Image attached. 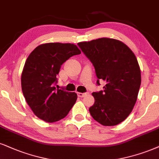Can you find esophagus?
<instances>
[{"label": "esophagus", "mask_w": 159, "mask_h": 159, "mask_svg": "<svg viewBox=\"0 0 159 159\" xmlns=\"http://www.w3.org/2000/svg\"><path fill=\"white\" fill-rule=\"evenodd\" d=\"M88 94H89V93H87V92L86 93H77V95L79 97H84Z\"/></svg>", "instance_id": "34e87169"}]
</instances>
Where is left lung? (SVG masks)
Returning <instances> with one entry per match:
<instances>
[{
	"label": "left lung",
	"instance_id": "1",
	"mask_svg": "<svg viewBox=\"0 0 159 159\" xmlns=\"http://www.w3.org/2000/svg\"><path fill=\"white\" fill-rule=\"evenodd\" d=\"M94 66L97 83L106 85L93 92V105L89 108L93 119L104 126H114L130 115L141 85V70L134 52L121 41L99 38L78 43Z\"/></svg>",
	"mask_w": 159,
	"mask_h": 159
}]
</instances>
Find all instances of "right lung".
<instances>
[{
  "mask_svg": "<svg viewBox=\"0 0 159 159\" xmlns=\"http://www.w3.org/2000/svg\"><path fill=\"white\" fill-rule=\"evenodd\" d=\"M80 54L74 44L48 43L29 54L21 75V87L25 101L38 118L46 122L57 121L75 104L76 93L56 88L57 77L62 63Z\"/></svg>",
  "mask_w": 159,
  "mask_h": 159,
  "instance_id": "1",
  "label": "right lung"
}]
</instances>
